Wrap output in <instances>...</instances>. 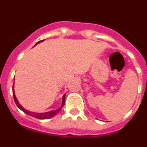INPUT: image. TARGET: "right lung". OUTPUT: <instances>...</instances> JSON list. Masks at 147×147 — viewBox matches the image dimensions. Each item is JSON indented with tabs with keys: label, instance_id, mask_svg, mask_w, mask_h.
Instances as JSON below:
<instances>
[{
	"label": "right lung",
	"instance_id": "right-lung-1",
	"mask_svg": "<svg viewBox=\"0 0 147 147\" xmlns=\"http://www.w3.org/2000/svg\"><path fill=\"white\" fill-rule=\"evenodd\" d=\"M43 40H40V41H39V42H37V44H38L39 42H42ZM12 93H13V96H14V100H15V104L17 105V106L18 107V108H20V110H22V111H23V112L25 113H26L27 115H31V116H32V117L34 118H36V119H50V118L53 117V116H54V115H56V114H57L61 110V109L62 108V107L64 106L65 105V94L62 96V105H61V107H59V108H58L57 110H51V111H50V112H47V113H33V112H30V111H28V110H26V109L23 108V107H22L21 105L19 104V102H18V101L17 100L16 97H15V92H14V86H13V88H12Z\"/></svg>",
	"mask_w": 147,
	"mask_h": 147
}]
</instances>
